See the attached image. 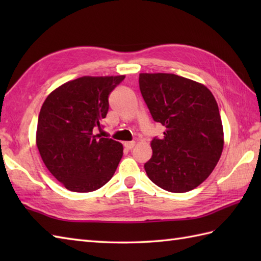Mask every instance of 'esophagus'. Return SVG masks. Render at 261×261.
<instances>
[{"label":"esophagus","instance_id":"1","mask_svg":"<svg viewBox=\"0 0 261 261\" xmlns=\"http://www.w3.org/2000/svg\"><path fill=\"white\" fill-rule=\"evenodd\" d=\"M135 145H136L135 141H126V142L123 143V146H124L126 149H129V150H131V149L135 147Z\"/></svg>","mask_w":261,"mask_h":261}]
</instances>
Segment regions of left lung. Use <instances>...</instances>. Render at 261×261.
I'll list each match as a JSON object with an SVG mask.
<instances>
[{
	"label": "left lung",
	"mask_w": 261,
	"mask_h": 261,
	"mask_svg": "<svg viewBox=\"0 0 261 261\" xmlns=\"http://www.w3.org/2000/svg\"><path fill=\"white\" fill-rule=\"evenodd\" d=\"M139 86L152 119L166 127L163 139L150 143L149 179L168 192L194 190L212 173L224 146L213 94L201 83L167 73H141Z\"/></svg>",
	"instance_id": "left-lung-1"
}]
</instances>
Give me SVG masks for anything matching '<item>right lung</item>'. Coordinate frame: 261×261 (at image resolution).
Instances as JSON below:
<instances>
[{
	"label": "right lung",
	"mask_w": 261,
	"mask_h": 261,
	"mask_svg": "<svg viewBox=\"0 0 261 261\" xmlns=\"http://www.w3.org/2000/svg\"><path fill=\"white\" fill-rule=\"evenodd\" d=\"M83 76L54 90L38 118L36 143L43 164L67 190L96 191L112 178L123 146L93 135L108 114L109 95L124 80Z\"/></svg>",
	"instance_id": "1"
}]
</instances>
